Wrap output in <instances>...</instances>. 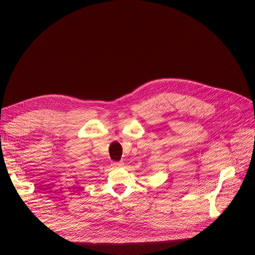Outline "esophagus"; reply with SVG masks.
Wrapping results in <instances>:
<instances>
[{
  "label": "esophagus",
  "instance_id": "obj_1",
  "mask_svg": "<svg viewBox=\"0 0 255 255\" xmlns=\"http://www.w3.org/2000/svg\"><path fill=\"white\" fill-rule=\"evenodd\" d=\"M113 166H115V167H122V166H124V162H113V164H112Z\"/></svg>",
  "mask_w": 255,
  "mask_h": 255
}]
</instances>
